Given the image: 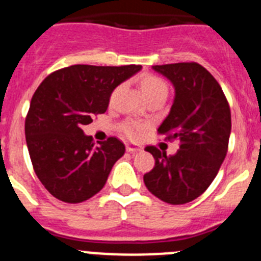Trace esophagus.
<instances>
[{"mask_svg": "<svg viewBox=\"0 0 261 261\" xmlns=\"http://www.w3.org/2000/svg\"><path fill=\"white\" fill-rule=\"evenodd\" d=\"M126 149H127V152H138V151H140V147L137 146V144L134 143H127L126 144Z\"/></svg>", "mask_w": 261, "mask_h": 261, "instance_id": "obj_1", "label": "esophagus"}]
</instances>
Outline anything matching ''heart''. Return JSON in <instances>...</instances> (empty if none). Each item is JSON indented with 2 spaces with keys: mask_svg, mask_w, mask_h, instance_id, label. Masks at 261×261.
Wrapping results in <instances>:
<instances>
[{
  "mask_svg": "<svg viewBox=\"0 0 261 261\" xmlns=\"http://www.w3.org/2000/svg\"><path fill=\"white\" fill-rule=\"evenodd\" d=\"M140 89L146 98L156 96V94H167V84L158 76L153 74H144L140 79ZM122 130L130 138L139 137L142 124L135 121H126L122 124Z\"/></svg>",
  "mask_w": 261,
  "mask_h": 261,
  "instance_id": "1",
  "label": "heart"
}]
</instances>
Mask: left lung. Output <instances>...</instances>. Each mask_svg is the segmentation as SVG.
I'll return each mask as SVG.
<instances>
[{
  "label": "left lung",
  "instance_id": "left-lung-1",
  "mask_svg": "<svg viewBox=\"0 0 261 261\" xmlns=\"http://www.w3.org/2000/svg\"><path fill=\"white\" fill-rule=\"evenodd\" d=\"M174 88L171 112L159 134L180 142V149L167 156L156 147L155 167L144 174L147 189L171 205H182L199 197L212 184L227 153L231 113L218 81L197 63L153 65Z\"/></svg>",
  "mask_w": 261,
  "mask_h": 261
}]
</instances>
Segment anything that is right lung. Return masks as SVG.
Segmentation results:
<instances>
[{
	"mask_svg": "<svg viewBox=\"0 0 261 261\" xmlns=\"http://www.w3.org/2000/svg\"><path fill=\"white\" fill-rule=\"evenodd\" d=\"M140 69L76 64L47 76L35 90L24 122L26 143L36 176L55 198L83 202L106 184L124 144L112 137L94 146L83 126L103 114L113 90Z\"/></svg>",
	"mask_w": 261,
	"mask_h": 261,
	"instance_id": "obj_1",
	"label": "right lung"
}]
</instances>
